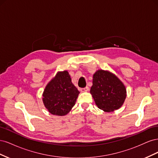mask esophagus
Wrapping results in <instances>:
<instances>
[{"label": "esophagus", "instance_id": "esophagus-1", "mask_svg": "<svg viewBox=\"0 0 158 158\" xmlns=\"http://www.w3.org/2000/svg\"><path fill=\"white\" fill-rule=\"evenodd\" d=\"M89 90V88L88 86L85 87V88H81L80 89V91L82 92H88V91Z\"/></svg>", "mask_w": 158, "mask_h": 158}]
</instances>
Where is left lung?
<instances>
[{"label":"left lung","mask_w":158,"mask_h":158,"mask_svg":"<svg viewBox=\"0 0 158 158\" xmlns=\"http://www.w3.org/2000/svg\"><path fill=\"white\" fill-rule=\"evenodd\" d=\"M90 93L99 109L111 112L120 108L127 97L125 85L109 71L98 70L93 76Z\"/></svg>","instance_id":"left-lung-1"}]
</instances>
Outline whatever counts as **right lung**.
Here are the masks:
<instances>
[{
    "label": "right lung",
    "mask_w": 158,
    "mask_h": 158,
    "mask_svg": "<svg viewBox=\"0 0 158 158\" xmlns=\"http://www.w3.org/2000/svg\"><path fill=\"white\" fill-rule=\"evenodd\" d=\"M79 94L68 71L59 72L46 85L43 102L50 113L64 116L74 107Z\"/></svg>",
    "instance_id": "obj_1"
}]
</instances>
